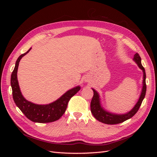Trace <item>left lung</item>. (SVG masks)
I'll list each match as a JSON object with an SVG mask.
<instances>
[{"label": "left lung", "mask_w": 157, "mask_h": 157, "mask_svg": "<svg viewBox=\"0 0 157 157\" xmlns=\"http://www.w3.org/2000/svg\"><path fill=\"white\" fill-rule=\"evenodd\" d=\"M135 62L138 65V67L143 71L144 73V80H143V88H142L141 93L140 96L138 101L136 103L135 106L134 107L131 111L128 113L121 114V115H118V114L111 113L104 109L100 103V98H99V95L97 91L92 88L94 92V96L92 99L91 104H90V109H91V112L93 116L96 118L99 122H103L104 124H119V123L124 122L125 121L129 119L134 116L135 114L139 110V109L141 105V103L143 101L144 99L145 96L146 94V74L144 67L142 66L141 63V58L140 55L136 53L134 55V59H133Z\"/></svg>", "instance_id": "left-lung-1"}]
</instances>
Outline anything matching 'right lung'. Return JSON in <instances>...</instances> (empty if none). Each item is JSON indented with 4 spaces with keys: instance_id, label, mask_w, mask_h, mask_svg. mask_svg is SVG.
Segmentation results:
<instances>
[{
    "instance_id": "1",
    "label": "right lung",
    "mask_w": 157,
    "mask_h": 157,
    "mask_svg": "<svg viewBox=\"0 0 157 157\" xmlns=\"http://www.w3.org/2000/svg\"><path fill=\"white\" fill-rule=\"evenodd\" d=\"M31 48L25 53L21 54L17 58L15 67L11 75V86L13 101L18 108L25 117L34 122L47 123L58 120L65 112L68 102L74 95L80 89L79 86L71 89L65 92L56 101L47 105H38L27 101L23 96L19 86L17 73L20 59L30 51Z\"/></svg>"
}]
</instances>
